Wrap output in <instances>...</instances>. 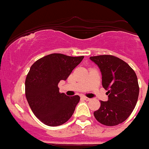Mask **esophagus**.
<instances>
[{"label":"esophagus","mask_w":149,"mask_h":149,"mask_svg":"<svg viewBox=\"0 0 149 149\" xmlns=\"http://www.w3.org/2000/svg\"><path fill=\"white\" fill-rule=\"evenodd\" d=\"M81 98H83V99L85 100V101H90V100H91L89 97H85V96H81Z\"/></svg>","instance_id":"obj_1"}]
</instances>
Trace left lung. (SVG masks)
<instances>
[{"label":"left lung","instance_id":"1","mask_svg":"<svg viewBox=\"0 0 149 149\" xmlns=\"http://www.w3.org/2000/svg\"><path fill=\"white\" fill-rule=\"evenodd\" d=\"M90 60L99 68L102 86L108 95V101H101V107L94 112L95 118L107 126L122 123L132 114L138 101L136 74L127 63L115 56H93Z\"/></svg>","mask_w":149,"mask_h":149}]
</instances>
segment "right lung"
Wrapping results in <instances>:
<instances>
[{
  "label": "right lung",
  "instance_id": "1",
  "mask_svg": "<svg viewBox=\"0 0 149 149\" xmlns=\"http://www.w3.org/2000/svg\"><path fill=\"white\" fill-rule=\"evenodd\" d=\"M83 58L51 54L35 61L30 68L25 80L26 98L35 116L46 125H63L73 115L80 97L60 93L58 84L68 78Z\"/></svg>",
  "mask_w": 149,
  "mask_h": 149
}]
</instances>
